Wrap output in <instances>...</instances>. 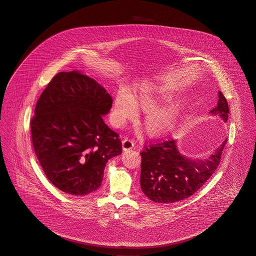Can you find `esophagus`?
Masks as SVG:
<instances>
[{"label": "esophagus", "mask_w": 256, "mask_h": 256, "mask_svg": "<svg viewBox=\"0 0 256 256\" xmlns=\"http://www.w3.org/2000/svg\"><path fill=\"white\" fill-rule=\"evenodd\" d=\"M122 146L124 150H128V149H132L134 146V142L132 140L128 139V138H126L122 142Z\"/></svg>", "instance_id": "34e87169"}]
</instances>
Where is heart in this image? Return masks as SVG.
I'll use <instances>...</instances> for the list:
<instances>
[{"label": "heart", "instance_id": "1", "mask_svg": "<svg viewBox=\"0 0 256 256\" xmlns=\"http://www.w3.org/2000/svg\"><path fill=\"white\" fill-rule=\"evenodd\" d=\"M170 98V94L162 87L154 84H142L133 90L132 94L119 91L114 96L112 118L117 126H122L134 119L136 108L148 112L144 119V128L152 136L163 135L174 126L178 118L180 107L174 103L162 108H156L162 101Z\"/></svg>", "mask_w": 256, "mask_h": 256}]
</instances>
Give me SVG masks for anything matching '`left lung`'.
<instances>
[{
    "label": "left lung",
    "mask_w": 256,
    "mask_h": 256,
    "mask_svg": "<svg viewBox=\"0 0 256 256\" xmlns=\"http://www.w3.org/2000/svg\"><path fill=\"white\" fill-rule=\"evenodd\" d=\"M210 114L228 120L229 107L218 92V104ZM227 139L206 160H194L179 154L174 140L144 146L140 164V188L151 201L174 202L199 190L218 168Z\"/></svg>",
    "instance_id": "1"
}]
</instances>
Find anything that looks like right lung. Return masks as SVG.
Segmentation results:
<instances>
[{
  "mask_svg": "<svg viewBox=\"0 0 256 256\" xmlns=\"http://www.w3.org/2000/svg\"><path fill=\"white\" fill-rule=\"evenodd\" d=\"M112 100L94 78L60 72L39 96L32 142L48 179L66 194L86 195L100 186L106 163L122 153L119 134L102 116Z\"/></svg>",
  "mask_w": 256,
  "mask_h": 256,
  "instance_id": "add662e5",
  "label": "right lung"
}]
</instances>
